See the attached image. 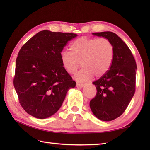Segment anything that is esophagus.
<instances>
[{"label":"esophagus","instance_id":"1","mask_svg":"<svg viewBox=\"0 0 150 150\" xmlns=\"http://www.w3.org/2000/svg\"><path fill=\"white\" fill-rule=\"evenodd\" d=\"M76 86H77V87L82 88V87H84V84H81V83H77V84H76Z\"/></svg>","mask_w":150,"mask_h":150}]
</instances>
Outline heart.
<instances>
[{
    "mask_svg": "<svg viewBox=\"0 0 150 150\" xmlns=\"http://www.w3.org/2000/svg\"><path fill=\"white\" fill-rule=\"evenodd\" d=\"M70 52L64 50L60 60L67 72L74 74L81 66L83 67L75 76L79 81H86L93 75L100 77L108 72L113 62L114 47L106 38L93 39L82 37L69 45Z\"/></svg>",
    "mask_w": 150,
    "mask_h": 150,
    "instance_id": "heart-1",
    "label": "heart"
}]
</instances>
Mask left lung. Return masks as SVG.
<instances>
[{
  "label": "left lung",
  "instance_id": "obj_1",
  "mask_svg": "<svg viewBox=\"0 0 150 150\" xmlns=\"http://www.w3.org/2000/svg\"><path fill=\"white\" fill-rule=\"evenodd\" d=\"M93 34L106 38L114 47L113 62L106 74L93 82L97 94L90 103L98 119L111 121L125 111L135 94L137 64L131 50L117 34L110 31Z\"/></svg>",
  "mask_w": 150,
  "mask_h": 150
}]
</instances>
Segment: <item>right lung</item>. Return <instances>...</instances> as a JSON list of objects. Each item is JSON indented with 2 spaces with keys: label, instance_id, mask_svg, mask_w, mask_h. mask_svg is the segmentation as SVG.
<instances>
[{
  "label": "right lung",
  "instance_id": "right-lung-1",
  "mask_svg": "<svg viewBox=\"0 0 150 150\" xmlns=\"http://www.w3.org/2000/svg\"><path fill=\"white\" fill-rule=\"evenodd\" d=\"M72 33L43 30L22 46L16 60L13 85L19 103L37 119H46L59 110L67 91L76 82L66 71L60 53Z\"/></svg>",
  "mask_w": 150,
  "mask_h": 150
}]
</instances>
